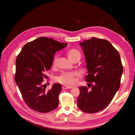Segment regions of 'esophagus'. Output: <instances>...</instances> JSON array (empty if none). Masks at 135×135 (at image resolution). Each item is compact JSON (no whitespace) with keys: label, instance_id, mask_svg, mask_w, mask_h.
Instances as JSON below:
<instances>
[{"label":"esophagus","instance_id":"obj_1","mask_svg":"<svg viewBox=\"0 0 135 135\" xmlns=\"http://www.w3.org/2000/svg\"><path fill=\"white\" fill-rule=\"evenodd\" d=\"M73 88V87H71V86H66V85H63V86L62 87V88L63 89H70V88Z\"/></svg>","mask_w":135,"mask_h":135}]
</instances>
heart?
Returning a JSON list of instances; mask_svg holds the SVG:
<instances>
[{"label": "heart", "instance_id": "obj_1", "mask_svg": "<svg viewBox=\"0 0 135 135\" xmlns=\"http://www.w3.org/2000/svg\"><path fill=\"white\" fill-rule=\"evenodd\" d=\"M67 55L68 59L70 61L75 59L76 57L80 58V53L75 49H71L67 52ZM58 60V56L55 55L52 61V65H56L57 61ZM77 73L75 72L63 73L59 76L56 78V80L58 82L68 85H71L74 84L76 81V77L77 76Z\"/></svg>", "mask_w": 135, "mask_h": 135}]
</instances>
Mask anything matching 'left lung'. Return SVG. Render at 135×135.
I'll list each match as a JSON object with an SVG mask.
<instances>
[{
    "label": "left lung",
    "mask_w": 135,
    "mask_h": 135,
    "mask_svg": "<svg viewBox=\"0 0 135 135\" xmlns=\"http://www.w3.org/2000/svg\"><path fill=\"white\" fill-rule=\"evenodd\" d=\"M79 45L85 56L88 87H79L78 107L83 112L95 113L104 109L119 90L123 66L120 55L107 40L92 38Z\"/></svg>",
    "instance_id": "left-lung-1"
}]
</instances>
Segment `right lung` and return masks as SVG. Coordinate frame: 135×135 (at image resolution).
<instances>
[{"instance_id":"1","label":"right lung","mask_w":135,"mask_h":135,"mask_svg":"<svg viewBox=\"0 0 135 135\" xmlns=\"http://www.w3.org/2000/svg\"><path fill=\"white\" fill-rule=\"evenodd\" d=\"M68 43L47 37H40L24 46L16 60V84L28 107L39 113L55 110L59 104L61 84L55 83L47 90L42 81L44 72L50 70L56 52Z\"/></svg>"}]
</instances>
